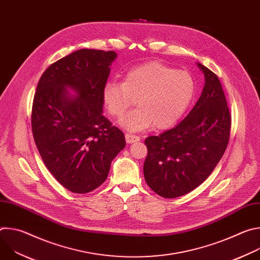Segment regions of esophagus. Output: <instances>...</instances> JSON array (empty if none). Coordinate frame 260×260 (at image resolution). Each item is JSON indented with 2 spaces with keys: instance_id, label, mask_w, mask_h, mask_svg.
<instances>
[{
  "instance_id": "34e87169",
  "label": "esophagus",
  "mask_w": 260,
  "mask_h": 260,
  "mask_svg": "<svg viewBox=\"0 0 260 260\" xmlns=\"http://www.w3.org/2000/svg\"><path fill=\"white\" fill-rule=\"evenodd\" d=\"M139 140H140V138L137 137V136H135V135L125 134V141H126V143H128V144H132V143H134V142H138Z\"/></svg>"
}]
</instances>
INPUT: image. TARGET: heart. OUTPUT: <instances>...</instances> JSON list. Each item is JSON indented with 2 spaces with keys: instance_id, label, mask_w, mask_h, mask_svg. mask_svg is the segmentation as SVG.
<instances>
[{
  "instance_id": "b5f03b06",
  "label": "heart",
  "mask_w": 260,
  "mask_h": 260,
  "mask_svg": "<svg viewBox=\"0 0 260 260\" xmlns=\"http://www.w3.org/2000/svg\"><path fill=\"white\" fill-rule=\"evenodd\" d=\"M194 93V83L187 72L157 61L129 70L123 82L108 81L103 100L108 112L121 117L136 104L139 108L121 119L128 131H142L153 125L166 129L174 125L186 111Z\"/></svg>"
}]
</instances>
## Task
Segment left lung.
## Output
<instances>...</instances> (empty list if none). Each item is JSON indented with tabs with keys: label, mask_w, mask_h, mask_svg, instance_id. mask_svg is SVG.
<instances>
[{
	"label": "left lung",
	"mask_w": 260,
	"mask_h": 260,
	"mask_svg": "<svg viewBox=\"0 0 260 260\" xmlns=\"http://www.w3.org/2000/svg\"><path fill=\"white\" fill-rule=\"evenodd\" d=\"M205 86L199 101L179 124L145 140L146 183L166 199L196 189L214 171L230 141L232 116L215 73L202 63Z\"/></svg>",
	"instance_id": "1"
}]
</instances>
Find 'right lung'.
<instances>
[{
    "label": "right lung",
    "instance_id": "add662e5",
    "mask_svg": "<svg viewBox=\"0 0 260 260\" xmlns=\"http://www.w3.org/2000/svg\"><path fill=\"white\" fill-rule=\"evenodd\" d=\"M114 51L80 49L50 64L37 85L31 131L49 172L64 188L87 193L106 181L125 147L123 133L103 115V89ZM77 92L70 97L66 88Z\"/></svg>",
    "mask_w": 260,
    "mask_h": 260
}]
</instances>
